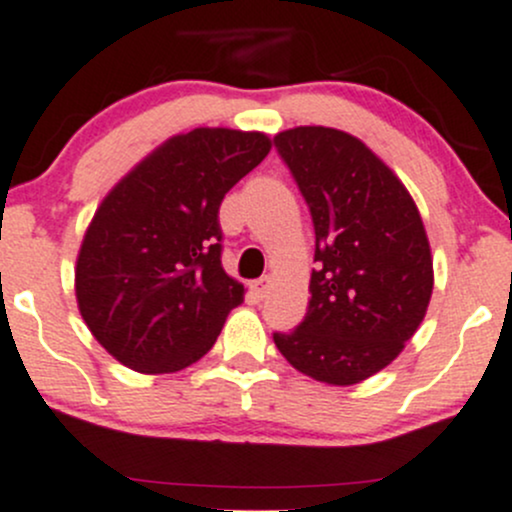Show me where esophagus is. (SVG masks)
<instances>
[{
  "instance_id": "1",
  "label": "esophagus",
  "mask_w": 512,
  "mask_h": 512,
  "mask_svg": "<svg viewBox=\"0 0 512 512\" xmlns=\"http://www.w3.org/2000/svg\"><path fill=\"white\" fill-rule=\"evenodd\" d=\"M270 282L272 279L267 277H260V279H255V282H252V292H255V297L257 299H265L267 297V289H270Z\"/></svg>"
}]
</instances>
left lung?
<instances>
[{"mask_svg": "<svg viewBox=\"0 0 512 512\" xmlns=\"http://www.w3.org/2000/svg\"><path fill=\"white\" fill-rule=\"evenodd\" d=\"M316 233L309 309L279 353L309 378L355 385L402 353L427 314L434 270L410 191L353 134L294 127L274 137Z\"/></svg>", "mask_w": 512, "mask_h": 512, "instance_id": "8db88e82", "label": "left lung"}]
</instances>
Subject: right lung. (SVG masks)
<instances>
[{"mask_svg": "<svg viewBox=\"0 0 512 512\" xmlns=\"http://www.w3.org/2000/svg\"><path fill=\"white\" fill-rule=\"evenodd\" d=\"M270 137L198 127L139 161L93 215L75 265L83 321L137 373L184 370L213 348L245 287L220 262V203Z\"/></svg>", "mask_w": 512, "mask_h": 512, "instance_id": "1", "label": "right lung"}]
</instances>
